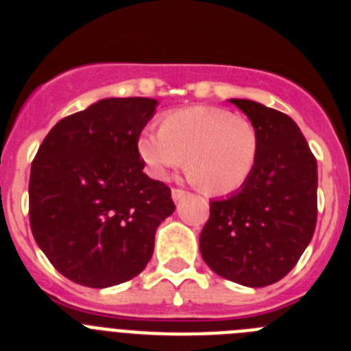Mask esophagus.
I'll use <instances>...</instances> for the list:
<instances>
[{
  "mask_svg": "<svg viewBox=\"0 0 351 351\" xmlns=\"http://www.w3.org/2000/svg\"><path fill=\"white\" fill-rule=\"evenodd\" d=\"M186 195H188V191L181 190V188H172V198L176 200V202H179L181 198H184Z\"/></svg>",
  "mask_w": 351,
  "mask_h": 351,
  "instance_id": "34e87169",
  "label": "esophagus"
}]
</instances>
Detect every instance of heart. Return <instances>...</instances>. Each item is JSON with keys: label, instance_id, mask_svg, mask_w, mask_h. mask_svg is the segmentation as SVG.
I'll return each instance as SVG.
<instances>
[{"label": "heart", "instance_id": "b5f03b06", "mask_svg": "<svg viewBox=\"0 0 351 351\" xmlns=\"http://www.w3.org/2000/svg\"><path fill=\"white\" fill-rule=\"evenodd\" d=\"M137 153L153 178L167 179L186 160L190 179L206 193L228 195L255 169L260 135L246 116L200 105L167 114L160 132H142Z\"/></svg>", "mask_w": 351, "mask_h": 351}]
</instances>
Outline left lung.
<instances>
[{
    "mask_svg": "<svg viewBox=\"0 0 351 351\" xmlns=\"http://www.w3.org/2000/svg\"><path fill=\"white\" fill-rule=\"evenodd\" d=\"M230 101L258 130L260 154L237 193L210 202L200 253L225 280L260 288L285 278L311 243L318 170L291 117L256 101Z\"/></svg>",
    "mask_w": 351,
    "mask_h": 351,
    "instance_id": "1",
    "label": "left lung"
}]
</instances>
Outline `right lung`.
<instances>
[{"label": "right lung", "instance_id": "1", "mask_svg": "<svg viewBox=\"0 0 351 351\" xmlns=\"http://www.w3.org/2000/svg\"><path fill=\"white\" fill-rule=\"evenodd\" d=\"M156 105L141 96L96 101L63 117L31 163V232L73 283L107 288L141 274L158 225L176 209L137 153Z\"/></svg>", "mask_w": 351, "mask_h": 351}]
</instances>
